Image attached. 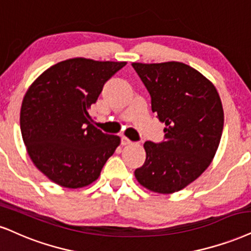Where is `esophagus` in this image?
<instances>
[{
    "mask_svg": "<svg viewBox=\"0 0 251 251\" xmlns=\"http://www.w3.org/2000/svg\"><path fill=\"white\" fill-rule=\"evenodd\" d=\"M121 144H122V145L131 144V141L129 140V138H126V136H122V137H121Z\"/></svg>",
    "mask_w": 251,
    "mask_h": 251,
    "instance_id": "esophagus-1",
    "label": "esophagus"
}]
</instances>
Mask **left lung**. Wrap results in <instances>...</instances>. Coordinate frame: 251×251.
<instances>
[{"label": "left lung", "instance_id": "left-lung-1", "mask_svg": "<svg viewBox=\"0 0 251 251\" xmlns=\"http://www.w3.org/2000/svg\"><path fill=\"white\" fill-rule=\"evenodd\" d=\"M151 97V109L166 125L164 141L145 142L147 158L135 177L148 190L173 193L208 168L220 144L224 109L214 85L186 64L134 63Z\"/></svg>", "mask_w": 251, "mask_h": 251}]
</instances>
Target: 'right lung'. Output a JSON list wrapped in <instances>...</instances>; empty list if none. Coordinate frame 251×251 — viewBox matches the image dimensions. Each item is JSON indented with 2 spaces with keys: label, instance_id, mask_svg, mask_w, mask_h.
Masks as SVG:
<instances>
[{
  "label": "right lung",
  "instance_id": "obj_1",
  "mask_svg": "<svg viewBox=\"0 0 251 251\" xmlns=\"http://www.w3.org/2000/svg\"><path fill=\"white\" fill-rule=\"evenodd\" d=\"M126 61L74 58L46 70L22 102L21 132L31 160L60 186L79 188L97 180L120 137L102 132L88 109L104 83Z\"/></svg>",
  "mask_w": 251,
  "mask_h": 251
}]
</instances>
